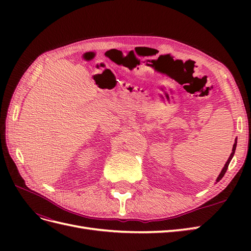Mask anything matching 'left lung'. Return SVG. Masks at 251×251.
Wrapping results in <instances>:
<instances>
[{
    "label": "left lung",
    "instance_id": "1",
    "mask_svg": "<svg viewBox=\"0 0 251 251\" xmlns=\"http://www.w3.org/2000/svg\"><path fill=\"white\" fill-rule=\"evenodd\" d=\"M235 148H237V138L234 139V143H233V147H232V151H231V154H230V156H229V158H228V160L226 161V163H225V165H224V168L222 169L221 173H220V175L218 176V178H217V180H216V183L223 178V176L225 175V173H226L227 169H228V165H229V163H230V161H231V159H232V157H233V155H234Z\"/></svg>",
    "mask_w": 251,
    "mask_h": 251
}]
</instances>
